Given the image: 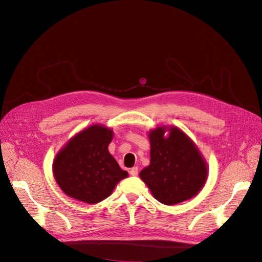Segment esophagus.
Instances as JSON below:
<instances>
[{"label":"esophagus","instance_id":"obj_1","mask_svg":"<svg viewBox=\"0 0 262 262\" xmlns=\"http://www.w3.org/2000/svg\"><path fill=\"white\" fill-rule=\"evenodd\" d=\"M138 173H139L138 167H132V168L130 169V175H131V176H138Z\"/></svg>","mask_w":262,"mask_h":262}]
</instances>
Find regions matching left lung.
<instances>
[{
  "label": "left lung",
  "mask_w": 262,
  "mask_h": 262,
  "mask_svg": "<svg viewBox=\"0 0 262 262\" xmlns=\"http://www.w3.org/2000/svg\"><path fill=\"white\" fill-rule=\"evenodd\" d=\"M150 162L140 172L157 201L173 205L199 193L208 179V163L187 134L175 125L149 130Z\"/></svg>",
  "instance_id": "obj_1"
}]
</instances>
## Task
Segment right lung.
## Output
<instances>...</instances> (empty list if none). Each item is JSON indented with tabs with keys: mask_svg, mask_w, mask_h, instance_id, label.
Masks as SVG:
<instances>
[{
	"mask_svg": "<svg viewBox=\"0 0 262 262\" xmlns=\"http://www.w3.org/2000/svg\"><path fill=\"white\" fill-rule=\"evenodd\" d=\"M114 131L96 123L80 131L55 155L52 171L67 195L89 204L98 203L113 193L120 180L128 177L109 153Z\"/></svg>",
	"mask_w": 262,
	"mask_h": 262,
	"instance_id": "1",
	"label": "right lung"
}]
</instances>
